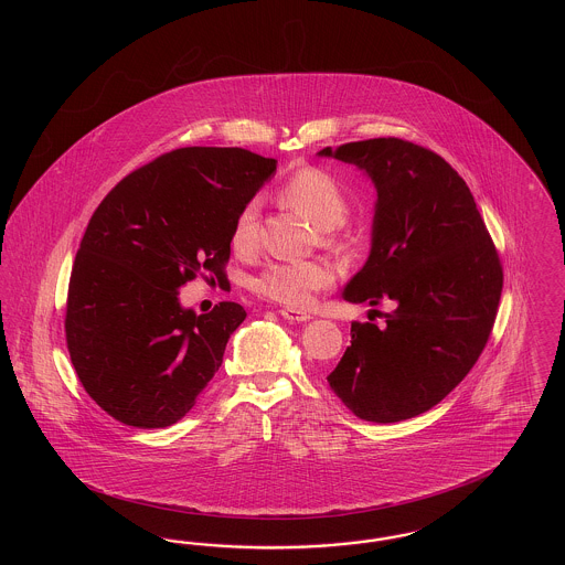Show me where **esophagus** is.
I'll list each match as a JSON object with an SVG mask.
<instances>
[{
  "instance_id": "esophagus-1",
  "label": "esophagus",
  "mask_w": 565,
  "mask_h": 565,
  "mask_svg": "<svg viewBox=\"0 0 565 565\" xmlns=\"http://www.w3.org/2000/svg\"><path fill=\"white\" fill-rule=\"evenodd\" d=\"M281 318L292 323H305L311 320V313L300 311V309H292V307H286V309H281Z\"/></svg>"
}]
</instances>
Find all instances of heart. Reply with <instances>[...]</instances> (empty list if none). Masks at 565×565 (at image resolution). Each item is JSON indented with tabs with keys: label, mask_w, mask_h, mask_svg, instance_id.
<instances>
[{
	"label": "heart",
	"mask_w": 565,
	"mask_h": 565,
	"mask_svg": "<svg viewBox=\"0 0 565 565\" xmlns=\"http://www.w3.org/2000/svg\"><path fill=\"white\" fill-rule=\"evenodd\" d=\"M284 201L307 215L318 228L341 226L350 215V196L343 186L322 169H300L284 184ZM260 201L249 199L233 224V247L249 252L258 242ZM330 242L332 235H330ZM334 269L326 260H275L254 281V290L288 307H307L313 296L334 281Z\"/></svg>",
	"instance_id": "b5f03b06"
}]
</instances>
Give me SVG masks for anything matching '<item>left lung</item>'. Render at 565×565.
I'll list each match as a JSON object with an SVG mask.
<instances>
[{
	"mask_svg": "<svg viewBox=\"0 0 565 565\" xmlns=\"http://www.w3.org/2000/svg\"><path fill=\"white\" fill-rule=\"evenodd\" d=\"M318 157L355 164L376 190L371 252L343 298L392 305L381 326L351 323V345L326 379L364 422L417 417L483 351L502 295L498 252L472 192L431 150L379 137Z\"/></svg>",
	"mask_w": 565,
	"mask_h": 565,
	"instance_id": "left-lung-1",
	"label": "left lung"
}]
</instances>
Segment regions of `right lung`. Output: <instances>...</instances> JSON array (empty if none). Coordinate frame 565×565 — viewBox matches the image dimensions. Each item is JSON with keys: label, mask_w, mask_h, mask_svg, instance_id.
Masks as SVG:
<instances>
[{"label": "right lung", "mask_w": 565, "mask_h": 565, "mask_svg": "<svg viewBox=\"0 0 565 565\" xmlns=\"http://www.w3.org/2000/svg\"><path fill=\"white\" fill-rule=\"evenodd\" d=\"M277 169L242 148H180L120 180L90 217L70 279L65 337L86 394L120 424L180 422L245 320L196 316L180 288L224 275L233 224Z\"/></svg>", "instance_id": "right-lung-1"}]
</instances>
